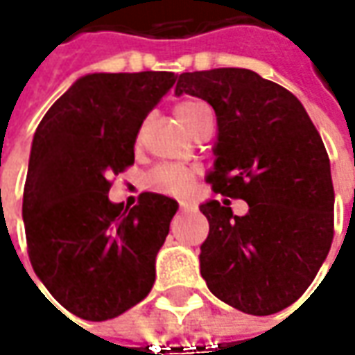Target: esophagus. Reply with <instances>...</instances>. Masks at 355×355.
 <instances>
[{
  "label": "esophagus",
  "instance_id": "esophagus-1",
  "mask_svg": "<svg viewBox=\"0 0 355 355\" xmlns=\"http://www.w3.org/2000/svg\"><path fill=\"white\" fill-rule=\"evenodd\" d=\"M193 205H196V203H193L191 199H180V207H182V209H191Z\"/></svg>",
  "mask_w": 355,
  "mask_h": 355
}]
</instances>
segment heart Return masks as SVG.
Masks as SVG:
<instances>
[{
    "mask_svg": "<svg viewBox=\"0 0 355 355\" xmlns=\"http://www.w3.org/2000/svg\"><path fill=\"white\" fill-rule=\"evenodd\" d=\"M207 106L199 101H187L175 106V116L180 120V124L184 126L187 124L191 118H196L205 110ZM191 178L193 173L189 170H185L182 166H173V164H166V166H159L154 173H152V185L162 189V191H171V193H184L185 189L191 184Z\"/></svg>",
    "mask_w": 355,
    "mask_h": 355,
    "instance_id": "obj_1",
    "label": "heart"
}]
</instances>
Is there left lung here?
<instances>
[{
  "mask_svg": "<svg viewBox=\"0 0 355 355\" xmlns=\"http://www.w3.org/2000/svg\"><path fill=\"white\" fill-rule=\"evenodd\" d=\"M209 103L217 116L213 170L221 196L199 205L209 221L199 268L207 288L241 312L266 316L298 300L334 237V185L318 130L291 90L249 69L182 73L175 94Z\"/></svg>",
  "mask_w": 355,
  "mask_h": 355,
  "instance_id": "left-lung-1",
  "label": "left lung"
}]
</instances>
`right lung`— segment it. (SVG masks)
<instances>
[{"label":"right lung","mask_w":355,"mask_h":355,"mask_svg":"<svg viewBox=\"0 0 355 355\" xmlns=\"http://www.w3.org/2000/svg\"><path fill=\"white\" fill-rule=\"evenodd\" d=\"M175 80L166 71L80 76L35 130L23 189L29 261L83 320L116 318L154 286L178 201L146 191L124 209L108 199V178L134 164L138 130Z\"/></svg>","instance_id":"obj_1"}]
</instances>
